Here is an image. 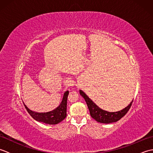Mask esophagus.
I'll return each mask as SVG.
<instances>
[{
  "label": "esophagus",
  "mask_w": 153,
  "mask_h": 153,
  "mask_svg": "<svg viewBox=\"0 0 153 153\" xmlns=\"http://www.w3.org/2000/svg\"><path fill=\"white\" fill-rule=\"evenodd\" d=\"M66 85L68 87H71L74 85V82H73V80H71V79H68L66 81Z\"/></svg>",
  "instance_id": "esophagus-1"
}]
</instances>
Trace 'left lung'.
<instances>
[{
	"instance_id": "1",
	"label": "left lung",
	"mask_w": 153,
	"mask_h": 153,
	"mask_svg": "<svg viewBox=\"0 0 153 153\" xmlns=\"http://www.w3.org/2000/svg\"><path fill=\"white\" fill-rule=\"evenodd\" d=\"M69 91H67L64 93L62 100L60 105L58 106L56 109L52 110L51 112H44V113H38L33 111H31L27 107L24 105L25 109L30 115L34 120L38 122H43L47 124L54 125L60 123L66 117V109H67V99Z\"/></svg>"
}]
</instances>
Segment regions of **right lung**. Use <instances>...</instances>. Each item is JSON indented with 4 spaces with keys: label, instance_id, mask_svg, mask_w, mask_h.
Wrapping results in <instances>:
<instances>
[{
    "label": "right lung",
    "instance_id": "1",
    "mask_svg": "<svg viewBox=\"0 0 153 153\" xmlns=\"http://www.w3.org/2000/svg\"><path fill=\"white\" fill-rule=\"evenodd\" d=\"M79 93L85 100L89 110L91 116L93 119H95L97 122L100 123H110L118 121V120L123 118L126 114L127 112L129 111L133 102V101H131V102L128 106L122 110H120L118 112H109L102 110L99 106H97L82 90L79 91Z\"/></svg>",
    "mask_w": 153,
    "mask_h": 153
}]
</instances>
